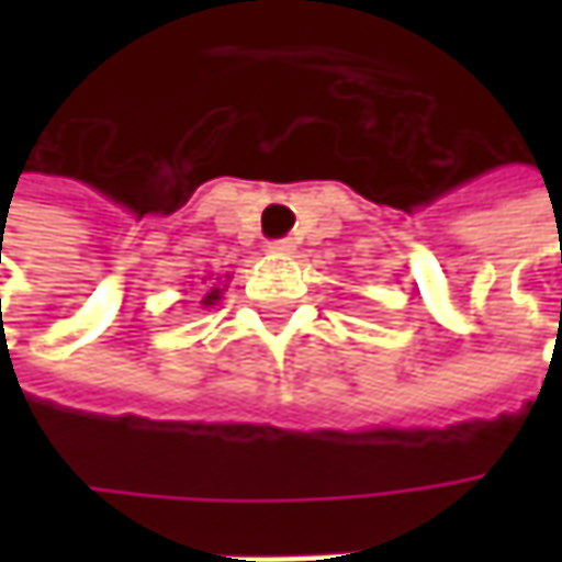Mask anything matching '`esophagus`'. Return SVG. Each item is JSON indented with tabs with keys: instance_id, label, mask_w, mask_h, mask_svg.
Returning a JSON list of instances; mask_svg holds the SVG:
<instances>
[{
	"instance_id": "34e87169",
	"label": "esophagus",
	"mask_w": 562,
	"mask_h": 562,
	"mask_svg": "<svg viewBox=\"0 0 562 562\" xmlns=\"http://www.w3.org/2000/svg\"><path fill=\"white\" fill-rule=\"evenodd\" d=\"M269 249H271V252H293V240H291V237H281V240H271Z\"/></svg>"
}]
</instances>
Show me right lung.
<instances>
[{"label": "right lung", "mask_w": 562, "mask_h": 562, "mask_svg": "<svg viewBox=\"0 0 562 562\" xmlns=\"http://www.w3.org/2000/svg\"><path fill=\"white\" fill-rule=\"evenodd\" d=\"M218 300H222V288H212V291H205L203 306H212V303H218Z\"/></svg>", "instance_id": "1"}]
</instances>
